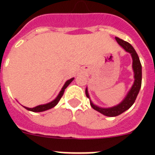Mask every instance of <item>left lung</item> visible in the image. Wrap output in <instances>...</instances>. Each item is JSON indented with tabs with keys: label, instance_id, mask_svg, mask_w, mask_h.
<instances>
[{
	"label": "left lung",
	"instance_id": "1",
	"mask_svg": "<svg viewBox=\"0 0 155 155\" xmlns=\"http://www.w3.org/2000/svg\"><path fill=\"white\" fill-rule=\"evenodd\" d=\"M72 80H67L64 84V85L62 87V89L59 92H58V96L55 97V99H54L53 101H51L48 102V103H46V104H39V105H37L34 107V108H29V107H25V106H23V105H21L23 106L25 109H27L28 111H31V112H35V113H41V112H44V111H47V110H49L51 108H54V106L57 105V104L58 103V101H60L61 97H63V92L65 91L66 87H68V85L70 84Z\"/></svg>",
	"mask_w": 155,
	"mask_h": 155
}]
</instances>
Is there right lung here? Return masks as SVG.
I'll use <instances>...</instances> for the list:
<instances>
[{"instance_id":"obj_1","label":"right lung","mask_w":155,"mask_h":155,"mask_svg":"<svg viewBox=\"0 0 155 155\" xmlns=\"http://www.w3.org/2000/svg\"><path fill=\"white\" fill-rule=\"evenodd\" d=\"M116 40L118 44L120 45L125 51L130 53L132 57V69L134 71V80L122 101L116 106H113L112 108H101V107L95 105L94 104L91 102V106L95 110L98 111L103 115L108 116V117H116V116L120 115L125 110H127L128 108H130L133 104L134 103L141 88V85H142V65L140 63L137 52L135 51L134 48L129 42L120 39L118 38H116Z\"/></svg>"}]
</instances>
